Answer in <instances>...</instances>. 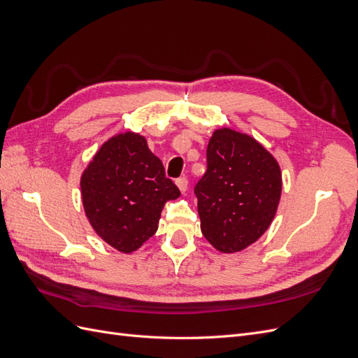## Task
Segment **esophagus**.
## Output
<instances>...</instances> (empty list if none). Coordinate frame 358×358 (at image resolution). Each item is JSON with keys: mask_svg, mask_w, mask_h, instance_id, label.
Segmentation results:
<instances>
[{"mask_svg": "<svg viewBox=\"0 0 358 358\" xmlns=\"http://www.w3.org/2000/svg\"><path fill=\"white\" fill-rule=\"evenodd\" d=\"M176 185L180 189V192H185L188 189V179L187 178H179L176 179Z\"/></svg>", "mask_w": 358, "mask_h": 358, "instance_id": "esophagus-1", "label": "esophagus"}]
</instances>
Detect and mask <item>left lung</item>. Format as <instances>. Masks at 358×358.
I'll list each match as a JSON object with an SVG mask.
<instances>
[{
	"label": "left lung",
	"mask_w": 358,
	"mask_h": 358,
	"mask_svg": "<svg viewBox=\"0 0 358 358\" xmlns=\"http://www.w3.org/2000/svg\"><path fill=\"white\" fill-rule=\"evenodd\" d=\"M208 170L194 192L201 233L218 251L236 252L263 236L276 213L282 176L257 140L229 128L208 145Z\"/></svg>",
	"instance_id": "left-lung-1"
}]
</instances>
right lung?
<instances>
[{
  "label": "right lung",
  "mask_w": 358,
  "mask_h": 358,
  "mask_svg": "<svg viewBox=\"0 0 358 358\" xmlns=\"http://www.w3.org/2000/svg\"><path fill=\"white\" fill-rule=\"evenodd\" d=\"M80 188L92 229L125 254L155 234L164 204L180 196L146 138L134 133L107 140L83 171Z\"/></svg>",
  "instance_id": "obj_1"
}]
</instances>
